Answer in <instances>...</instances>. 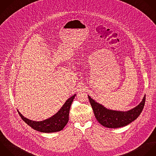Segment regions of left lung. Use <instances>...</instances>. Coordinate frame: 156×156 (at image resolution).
I'll use <instances>...</instances> for the list:
<instances>
[{"mask_svg":"<svg viewBox=\"0 0 156 156\" xmlns=\"http://www.w3.org/2000/svg\"><path fill=\"white\" fill-rule=\"evenodd\" d=\"M145 97L146 95L144 96L141 103L134 109L127 112H122L107 109L88 96L97 120L101 125L109 128L125 126L135 120L140 115L144 108Z\"/></svg>","mask_w":156,"mask_h":156,"instance_id":"obj_1","label":"left lung"}]
</instances>
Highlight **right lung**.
Returning <instances> with one entry per match:
<instances>
[{
  "label": "right lung",
  "mask_w": 156,
  "mask_h": 156,
  "mask_svg": "<svg viewBox=\"0 0 156 156\" xmlns=\"http://www.w3.org/2000/svg\"><path fill=\"white\" fill-rule=\"evenodd\" d=\"M76 95L69 98L62 106L61 109L53 117L48 119L35 122L30 120L24 117L18 111V113L21 119L31 128L42 133H55L61 131L69 122V111L71 105Z\"/></svg>",
  "instance_id": "right-lung-1"
}]
</instances>
